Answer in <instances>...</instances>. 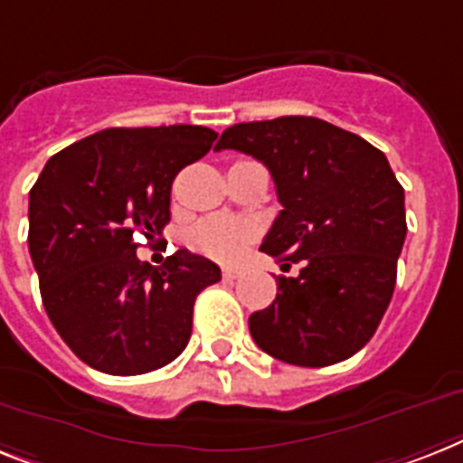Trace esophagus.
I'll return each mask as SVG.
<instances>
[{"label":"esophagus","mask_w":463,"mask_h":463,"mask_svg":"<svg viewBox=\"0 0 463 463\" xmlns=\"http://www.w3.org/2000/svg\"><path fill=\"white\" fill-rule=\"evenodd\" d=\"M242 276V270L240 269H223V278L225 280H235V278Z\"/></svg>","instance_id":"1"}]
</instances>
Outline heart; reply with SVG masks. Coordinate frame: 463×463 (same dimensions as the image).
Returning a JSON list of instances; mask_svg holds the SVG:
<instances>
[{
  "mask_svg": "<svg viewBox=\"0 0 463 463\" xmlns=\"http://www.w3.org/2000/svg\"><path fill=\"white\" fill-rule=\"evenodd\" d=\"M254 235H257L254 225L232 219V216H213L194 228L193 242L197 250L219 261H238Z\"/></svg>",
  "mask_w": 463,
  "mask_h": 463,
  "instance_id": "1",
  "label": "heart"
}]
</instances>
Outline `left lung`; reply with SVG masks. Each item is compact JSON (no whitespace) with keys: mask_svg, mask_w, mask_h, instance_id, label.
<instances>
[{"mask_svg":"<svg viewBox=\"0 0 463 463\" xmlns=\"http://www.w3.org/2000/svg\"><path fill=\"white\" fill-rule=\"evenodd\" d=\"M259 159L283 212L261 251L299 276H278L270 307L250 317L266 354L295 366L345 362L373 337L407 238L404 187L381 149L314 116H280L223 130L216 152Z\"/></svg>","mask_w":463,"mask_h":463,"instance_id":"obj_1","label":"left lung"}]
</instances>
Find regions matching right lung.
<instances>
[{"label": "right lung", "instance_id": "add662e5", "mask_svg": "<svg viewBox=\"0 0 463 463\" xmlns=\"http://www.w3.org/2000/svg\"><path fill=\"white\" fill-rule=\"evenodd\" d=\"M219 133L204 126L107 128L54 154L30 190L28 250L56 333L88 366L140 375L193 335L194 299L219 283L209 259H137L171 221V185Z\"/></svg>", "mask_w": 463, "mask_h": 463}]
</instances>
